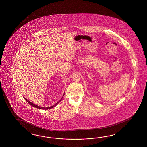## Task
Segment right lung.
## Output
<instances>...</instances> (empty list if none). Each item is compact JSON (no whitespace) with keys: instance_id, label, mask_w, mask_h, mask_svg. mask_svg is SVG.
I'll return each mask as SVG.
<instances>
[{"instance_id":"add662e5","label":"right lung","mask_w":147,"mask_h":147,"mask_svg":"<svg viewBox=\"0 0 147 147\" xmlns=\"http://www.w3.org/2000/svg\"><path fill=\"white\" fill-rule=\"evenodd\" d=\"M25 99V100L28 102L29 104H30V105H31L32 106L34 107H36V108H39V109H51V108H53L54 107L56 106L58 104V103H59V102H60V101L61 100V99H60V100L57 102V103H56L55 105H54L53 106H51V107H46V108H44V107H39L38 106H37V105H34V103H31V102H30L29 101H28V100H27L26 98H24Z\"/></svg>"}]
</instances>
